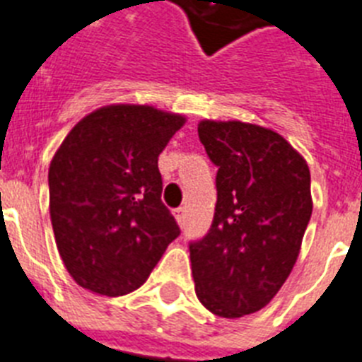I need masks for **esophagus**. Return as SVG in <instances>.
I'll list each match as a JSON object with an SVG mask.
<instances>
[{"label":"esophagus","instance_id":"1","mask_svg":"<svg viewBox=\"0 0 362 362\" xmlns=\"http://www.w3.org/2000/svg\"><path fill=\"white\" fill-rule=\"evenodd\" d=\"M173 215H175V218H177L178 224H180V226L185 224V209H184V207H178V209H175V211H173Z\"/></svg>","mask_w":362,"mask_h":362}]
</instances>
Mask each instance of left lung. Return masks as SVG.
Masks as SVG:
<instances>
[{
	"instance_id": "1",
	"label": "left lung",
	"mask_w": 362,
	"mask_h": 362,
	"mask_svg": "<svg viewBox=\"0 0 362 362\" xmlns=\"http://www.w3.org/2000/svg\"><path fill=\"white\" fill-rule=\"evenodd\" d=\"M199 138L218 171L211 228L189 242L194 291L211 313L237 319L262 310L297 262L313 209L310 169L260 125L204 120Z\"/></svg>"
}]
</instances>
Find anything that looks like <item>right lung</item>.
<instances>
[{
  "mask_svg": "<svg viewBox=\"0 0 362 362\" xmlns=\"http://www.w3.org/2000/svg\"><path fill=\"white\" fill-rule=\"evenodd\" d=\"M184 124V116L149 105H107L78 122L56 151L50 222L81 288L131 293L180 235L162 202L158 155Z\"/></svg>",
  "mask_w": 362,
  "mask_h": 362,
  "instance_id": "obj_1",
  "label": "right lung"
}]
</instances>
